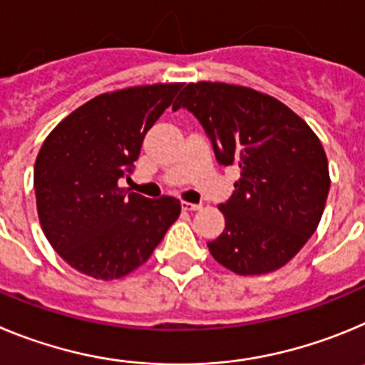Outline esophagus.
<instances>
[{"instance_id": "esophagus-1", "label": "esophagus", "mask_w": 365, "mask_h": 365, "mask_svg": "<svg viewBox=\"0 0 365 365\" xmlns=\"http://www.w3.org/2000/svg\"><path fill=\"white\" fill-rule=\"evenodd\" d=\"M182 209H183V211H200V209H202V203L182 202Z\"/></svg>"}]
</instances>
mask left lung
<instances>
[{
    "instance_id": "8db88e82",
    "label": "left lung",
    "mask_w": 365,
    "mask_h": 365,
    "mask_svg": "<svg viewBox=\"0 0 365 365\" xmlns=\"http://www.w3.org/2000/svg\"><path fill=\"white\" fill-rule=\"evenodd\" d=\"M180 107L200 121L216 162L240 169L220 203L225 229L207 242L212 258L244 277L287 264L317 231L329 192L317 134L282 101L240 85L189 83Z\"/></svg>"
}]
</instances>
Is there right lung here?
I'll use <instances>...</instances> for the list:
<instances>
[{
  "label": "right lung",
  "mask_w": 365,
  "mask_h": 365,
  "mask_svg": "<svg viewBox=\"0 0 365 365\" xmlns=\"http://www.w3.org/2000/svg\"><path fill=\"white\" fill-rule=\"evenodd\" d=\"M182 83L107 93L68 114L41 145L34 165L41 229L76 271L114 280L134 271L180 216L173 196L145 198L121 189L143 138Z\"/></svg>",
  "instance_id": "add662e5"
}]
</instances>
